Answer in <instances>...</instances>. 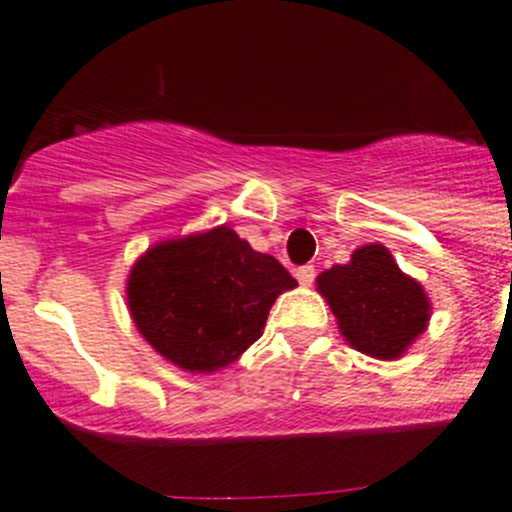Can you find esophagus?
I'll list each match as a JSON object with an SVG mask.
<instances>
[{"label": "esophagus", "instance_id": "esophagus-1", "mask_svg": "<svg viewBox=\"0 0 512 512\" xmlns=\"http://www.w3.org/2000/svg\"><path fill=\"white\" fill-rule=\"evenodd\" d=\"M295 277H297V282H300L302 287H310L312 282H315V267H312V265L297 267Z\"/></svg>", "mask_w": 512, "mask_h": 512}]
</instances>
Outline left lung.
Returning a JSON list of instances; mask_svg holds the SVG:
<instances>
[{
    "instance_id": "8db88e82",
    "label": "left lung",
    "mask_w": 512,
    "mask_h": 512,
    "mask_svg": "<svg viewBox=\"0 0 512 512\" xmlns=\"http://www.w3.org/2000/svg\"><path fill=\"white\" fill-rule=\"evenodd\" d=\"M317 292L335 315L350 347L377 360H398L428 330L430 300L405 275L385 245H362L347 265L317 275Z\"/></svg>"
}]
</instances>
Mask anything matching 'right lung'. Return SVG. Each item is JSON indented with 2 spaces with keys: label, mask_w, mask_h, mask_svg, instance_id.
<instances>
[{
  "label": "right lung",
  "mask_w": 512,
  "mask_h": 512,
  "mask_svg": "<svg viewBox=\"0 0 512 512\" xmlns=\"http://www.w3.org/2000/svg\"><path fill=\"white\" fill-rule=\"evenodd\" d=\"M297 280L232 227L147 247L127 277V307L157 355L187 372L232 365L265 330L270 307Z\"/></svg>",
  "instance_id": "right-lung-1"
}]
</instances>
